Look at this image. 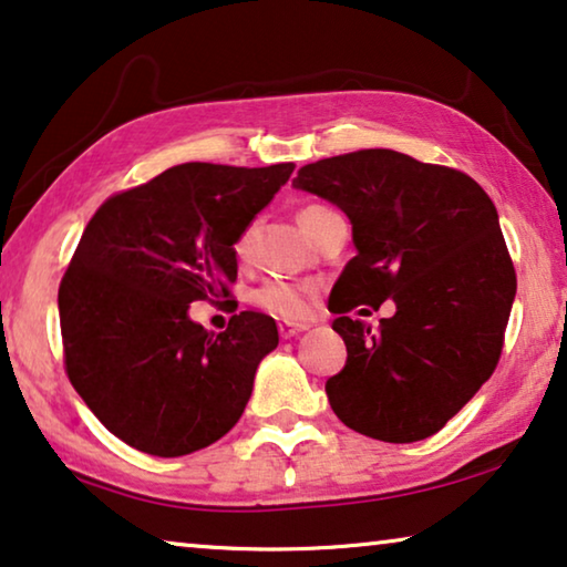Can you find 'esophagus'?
Returning <instances> with one entry per match:
<instances>
[{"instance_id": "obj_1", "label": "esophagus", "mask_w": 567, "mask_h": 567, "mask_svg": "<svg viewBox=\"0 0 567 567\" xmlns=\"http://www.w3.org/2000/svg\"><path fill=\"white\" fill-rule=\"evenodd\" d=\"M277 331H280L282 338H292V336H300L302 331H308L306 323H280L277 326Z\"/></svg>"}]
</instances>
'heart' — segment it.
<instances>
[{
	"mask_svg": "<svg viewBox=\"0 0 567 567\" xmlns=\"http://www.w3.org/2000/svg\"><path fill=\"white\" fill-rule=\"evenodd\" d=\"M318 208H323V206L302 208L300 221ZM234 251H236V257H239V259H247V255H249V231H244L239 239H236ZM251 302H255L259 310L269 312V316H277V318H285V320H298L308 312L310 290H308V287L287 282V280H267V282H261L257 287L255 295H251Z\"/></svg>",
	"mask_w": 567,
	"mask_h": 567,
	"instance_id": "obj_1",
	"label": "heart"
}]
</instances>
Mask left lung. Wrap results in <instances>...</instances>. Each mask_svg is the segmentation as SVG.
I'll use <instances>...</instances> for the list:
<instances>
[{"instance_id":"obj_1","label":"left lung","mask_w":567,"mask_h":567,"mask_svg":"<svg viewBox=\"0 0 567 567\" xmlns=\"http://www.w3.org/2000/svg\"><path fill=\"white\" fill-rule=\"evenodd\" d=\"M295 188L336 203L357 257L328 310L346 367L326 382L343 425L384 443L435 435L494 374L517 272L492 198L471 175L394 150H359L300 167ZM392 297L379 332L348 312Z\"/></svg>"}]
</instances>
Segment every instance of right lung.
I'll return each instance as SVG.
<instances>
[{
  "label": "right lung",
  "mask_w": 567,
  "mask_h": 567,
  "mask_svg": "<svg viewBox=\"0 0 567 567\" xmlns=\"http://www.w3.org/2000/svg\"><path fill=\"white\" fill-rule=\"evenodd\" d=\"M292 163H185L101 203L68 265L58 310L65 374L109 433L175 458L224 437L247 408L275 318L241 310L221 333L190 302L236 310L234 244Z\"/></svg>",
  "instance_id": "right-lung-1"
}]
</instances>
